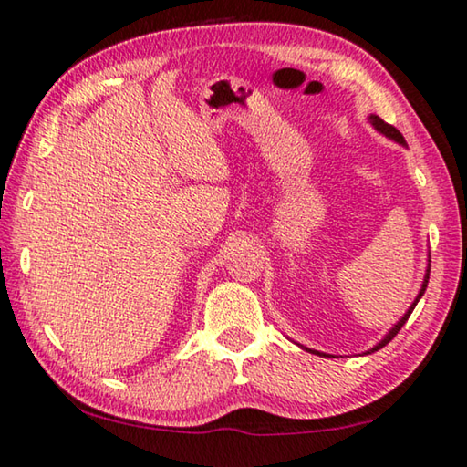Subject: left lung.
<instances>
[{
    "label": "left lung",
    "mask_w": 467,
    "mask_h": 467,
    "mask_svg": "<svg viewBox=\"0 0 467 467\" xmlns=\"http://www.w3.org/2000/svg\"><path fill=\"white\" fill-rule=\"evenodd\" d=\"M368 120H369V123H371V127H374L378 133H382V135H386V138H389V140H392V141H397V143H400V146H407V141H405V138H403V135H400V131H399V129H394L392 125H389V123H384V120H382V119H379V117H378V114H369V117H368ZM428 279H430V265H428V269H426L424 282H421V288H420V292H418V296H415V300H413V303H411V306H409V308H407V311H405V315H403V317H400V319L397 321V324H394V326H392V327L389 329V334H386V336H384V338H382V340H379V342L376 344V347H374V348L365 350V353H363V355H371V353H376V350H379V348H382V347H386V344H389V342H390V340L394 338V336H397V334H399V329L405 326V321L409 319V315H411V313H413V308H415V305H418V303H420V298H421V296H424V292H426V288H428ZM298 347H300V348H305V350H306V353H313V355H319V357H334V355H326V353H321V350H313V348H308V347H303V344H298Z\"/></svg>",
    "instance_id": "left-lung-1"
}]
</instances>
